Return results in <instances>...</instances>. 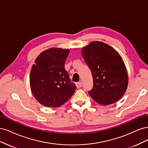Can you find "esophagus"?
<instances>
[{
	"label": "esophagus",
	"instance_id": "34e87169",
	"mask_svg": "<svg viewBox=\"0 0 148 148\" xmlns=\"http://www.w3.org/2000/svg\"><path fill=\"white\" fill-rule=\"evenodd\" d=\"M76 86H77V87L78 88H82V82L76 83Z\"/></svg>",
	"mask_w": 148,
	"mask_h": 148
}]
</instances>
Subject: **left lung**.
Returning a JSON list of instances; mask_svg holds the SVG:
<instances>
[{"mask_svg":"<svg viewBox=\"0 0 148 148\" xmlns=\"http://www.w3.org/2000/svg\"><path fill=\"white\" fill-rule=\"evenodd\" d=\"M91 71L93 87L89 95L106 106L118 101L127 90L128 73L122 57L115 49L100 41H92L81 51Z\"/></svg>","mask_w":148,"mask_h":148,"instance_id":"obj_1","label":"left lung"}]
</instances>
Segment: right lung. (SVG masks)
<instances>
[{"label":"right lung","mask_w":148,"mask_h":148,"mask_svg":"<svg viewBox=\"0 0 148 148\" xmlns=\"http://www.w3.org/2000/svg\"><path fill=\"white\" fill-rule=\"evenodd\" d=\"M69 49L50 48L37 57L31 68V92L40 104L49 107L64 104L73 95L76 86L65 69Z\"/></svg>","instance_id":"1"}]
</instances>
